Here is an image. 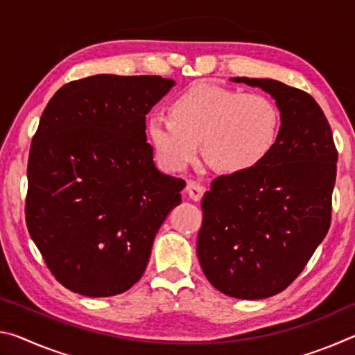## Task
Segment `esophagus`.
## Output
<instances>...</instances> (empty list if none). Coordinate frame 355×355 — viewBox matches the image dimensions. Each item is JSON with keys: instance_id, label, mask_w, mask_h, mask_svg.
<instances>
[{"instance_id": "1", "label": "esophagus", "mask_w": 355, "mask_h": 355, "mask_svg": "<svg viewBox=\"0 0 355 355\" xmlns=\"http://www.w3.org/2000/svg\"><path fill=\"white\" fill-rule=\"evenodd\" d=\"M186 192H188L191 200L199 202L203 194H205V188L197 182H188V184H186Z\"/></svg>"}]
</instances>
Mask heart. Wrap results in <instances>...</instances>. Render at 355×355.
<instances>
[{
    "label": "heart",
    "mask_w": 355,
    "mask_h": 355,
    "mask_svg": "<svg viewBox=\"0 0 355 355\" xmlns=\"http://www.w3.org/2000/svg\"><path fill=\"white\" fill-rule=\"evenodd\" d=\"M169 116H152L148 139L171 171H183L200 150L214 169L244 173L260 166L275 147L280 111L272 98L209 83H196L169 105Z\"/></svg>",
    "instance_id": "obj_1"
}]
</instances>
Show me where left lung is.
I'll list each match as a JSON object with an SVG mask.
<instances>
[{
  "label": "left lung",
  "instance_id": "8db88e82",
  "mask_svg": "<svg viewBox=\"0 0 355 355\" xmlns=\"http://www.w3.org/2000/svg\"><path fill=\"white\" fill-rule=\"evenodd\" d=\"M232 81L275 100L279 139L255 169L213 180L202 199L197 257L216 290L254 300L293 284L326 238L338 152L310 94L268 78Z\"/></svg>",
  "mask_w": 355,
  "mask_h": 355
}]
</instances>
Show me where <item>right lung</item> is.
I'll use <instances>...</instances> for the list:
<instances>
[{
	"label": "right lung",
	"instance_id": "right-lung-1",
	"mask_svg": "<svg viewBox=\"0 0 355 355\" xmlns=\"http://www.w3.org/2000/svg\"><path fill=\"white\" fill-rule=\"evenodd\" d=\"M161 76L95 75L65 84L42 112L28 159L26 225L48 269L87 297L130 290L184 180L156 169L146 116Z\"/></svg>",
	"mask_w": 355,
	"mask_h": 355
}]
</instances>
